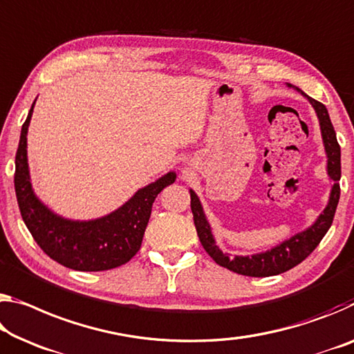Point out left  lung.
Wrapping results in <instances>:
<instances>
[{
    "label": "left lung",
    "mask_w": 354,
    "mask_h": 354,
    "mask_svg": "<svg viewBox=\"0 0 354 354\" xmlns=\"http://www.w3.org/2000/svg\"><path fill=\"white\" fill-rule=\"evenodd\" d=\"M298 91H301V89H298ZM307 99L308 102L313 105V109H315L318 115L324 149H326L328 154V173L330 179L334 181L326 209L323 211V214H319L317 222L313 223L310 228H307L306 232L302 233L295 234L293 238L285 241V243L277 245V248L263 252V254L230 258L228 255L222 254V250L216 245L214 238H212L211 233V227L203 214V207L200 205V200L197 195H195L194 190H190V207H192L194 223L195 228H197L200 243L217 265L227 268L230 271L243 274V276L249 277H269L282 274L285 271H288V269L295 268L296 265H299L302 260H306V258L315 250L324 234L328 233L329 227L333 225L334 214L335 209H337V203L340 198V145L337 142V137H335V131L333 127V122L329 120L326 106L308 96Z\"/></svg>",
    "instance_id": "obj_1"
}]
</instances>
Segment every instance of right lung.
<instances>
[{"instance_id":"add662e5","label":"right lung","mask_w":354,"mask_h":354,"mask_svg":"<svg viewBox=\"0 0 354 354\" xmlns=\"http://www.w3.org/2000/svg\"><path fill=\"white\" fill-rule=\"evenodd\" d=\"M36 102V100H35ZM21 126L15 154V194L20 214L39 248L59 265L75 271H106L124 265L140 250L153 203L160 190L175 183L173 171L140 189L111 214L89 222L67 221L53 214L31 189L26 159V133L32 106Z\"/></svg>"}]
</instances>
